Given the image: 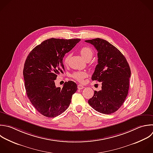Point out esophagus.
<instances>
[{"label":"esophagus","instance_id":"1","mask_svg":"<svg viewBox=\"0 0 153 153\" xmlns=\"http://www.w3.org/2000/svg\"><path fill=\"white\" fill-rule=\"evenodd\" d=\"M84 88V87L83 86V85H81V84H79V85H78V88L79 89V90H81V89H83Z\"/></svg>","mask_w":153,"mask_h":153}]
</instances>
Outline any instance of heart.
Segmentation results:
<instances>
[{
  "label": "heart",
  "instance_id": "1",
  "mask_svg": "<svg viewBox=\"0 0 153 153\" xmlns=\"http://www.w3.org/2000/svg\"><path fill=\"white\" fill-rule=\"evenodd\" d=\"M79 52H80V54L82 56V57L86 61L90 60L92 58V57L94 54V51L92 50V48H90V47H87V46L82 47L80 49ZM70 56H71L70 54H68L65 57V58L64 59V63L65 65H66L68 63ZM87 76H88V74L85 71H77V72L73 73V74L72 75V78H74V79H75L76 80H77L78 81H79V82H82L84 79L85 78L87 77Z\"/></svg>",
  "mask_w": 153,
  "mask_h": 153
}]
</instances>
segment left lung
I'll use <instances>...</instances> for the list:
<instances>
[{"label":"left lung","mask_w":153,"mask_h":153,"mask_svg":"<svg viewBox=\"0 0 153 153\" xmlns=\"http://www.w3.org/2000/svg\"><path fill=\"white\" fill-rule=\"evenodd\" d=\"M97 51L98 64L92 75L93 81L102 82V90L94 91L88 102L96 111L110 114L124 103L129 88L131 71L123 54L109 42L100 38L85 41Z\"/></svg>","instance_id":"8db88e82"}]
</instances>
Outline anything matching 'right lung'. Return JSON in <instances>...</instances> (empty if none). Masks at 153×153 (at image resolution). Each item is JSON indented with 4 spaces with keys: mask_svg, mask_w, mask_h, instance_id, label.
Segmentation results:
<instances>
[{
    "mask_svg": "<svg viewBox=\"0 0 153 153\" xmlns=\"http://www.w3.org/2000/svg\"><path fill=\"white\" fill-rule=\"evenodd\" d=\"M79 39L51 38L35 47L28 55L23 76L27 97L36 109L47 117H55L69 107L77 85L72 81L62 88L56 87L54 80L65 71L63 58Z\"/></svg>",
    "mask_w": 153,
    "mask_h": 153,
    "instance_id": "obj_1",
    "label": "right lung"
}]
</instances>
